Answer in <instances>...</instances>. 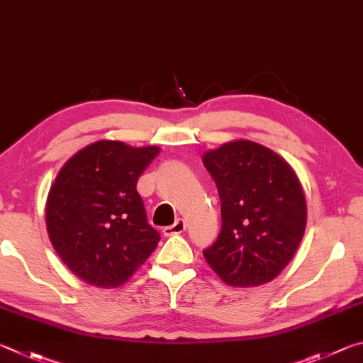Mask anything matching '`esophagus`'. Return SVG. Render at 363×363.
I'll list each match as a JSON object with an SVG mask.
<instances>
[{
	"instance_id": "1",
	"label": "esophagus",
	"mask_w": 363,
	"mask_h": 363,
	"mask_svg": "<svg viewBox=\"0 0 363 363\" xmlns=\"http://www.w3.org/2000/svg\"><path fill=\"white\" fill-rule=\"evenodd\" d=\"M185 230H186V221L183 218H178V220H175L174 225L165 226L162 233L165 234V236H175V234H180Z\"/></svg>"
}]
</instances>
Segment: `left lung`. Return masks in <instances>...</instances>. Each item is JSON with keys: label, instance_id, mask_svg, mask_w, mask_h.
<instances>
[{"label": "left lung", "instance_id": "left-lung-1", "mask_svg": "<svg viewBox=\"0 0 363 363\" xmlns=\"http://www.w3.org/2000/svg\"><path fill=\"white\" fill-rule=\"evenodd\" d=\"M221 201V230L202 252L233 287L272 281L294 258L306 228V199L290 165L264 146L239 140L202 157Z\"/></svg>", "mask_w": 363, "mask_h": 363}]
</instances>
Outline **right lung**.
Wrapping results in <instances>:
<instances>
[{"label": "right lung", "mask_w": 363, "mask_h": 363, "mask_svg": "<svg viewBox=\"0 0 363 363\" xmlns=\"http://www.w3.org/2000/svg\"><path fill=\"white\" fill-rule=\"evenodd\" d=\"M157 152V146L100 140L60 169L48 196L46 226L57 255L84 282L118 287L157 247L161 234L148 223L137 191Z\"/></svg>", "instance_id": "right-lung-1"}]
</instances>
